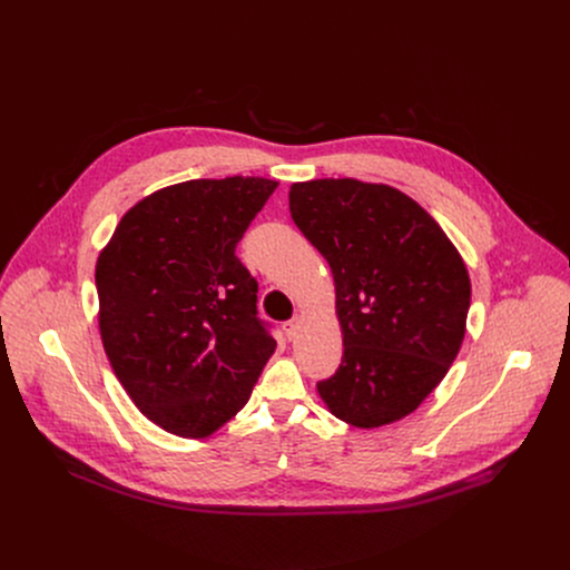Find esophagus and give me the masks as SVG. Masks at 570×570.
I'll list each match as a JSON object with an SVG mask.
<instances>
[{
    "instance_id": "34e87169",
    "label": "esophagus",
    "mask_w": 570,
    "mask_h": 570,
    "mask_svg": "<svg viewBox=\"0 0 570 570\" xmlns=\"http://www.w3.org/2000/svg\"><path fill=\"white\" fill-rule=\"evenodd\" d=\"M282 330H284V334H286V338L288 341H293L295 336H297V332H299V317H293V320H286L284 324H282Z\"/></svg>"
}]
</instances>
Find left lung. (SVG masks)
Instances as JSON below:
<instances>
[{
    "instance_id": "8db88e82",
    "label": "left lung",
    "mask_w": 570,
    "mask_h": 570,
    "mask_svg": "<svg viewBox=\"0 0 570 570\" xmlns=\"http://www.w3.org/2000/svg\"><path fill=\"white\" fill-rule=\"evenodd\" d=\"M288 207L336 284L345 352L317 383L322 401L356 429L411 415L464 338L471 282L460 253L424 207L387 185L295 183Z\"/></svg>"
}]
</instances>
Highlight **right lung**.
Here are the masks:
<instances>
[{"instance_id": "right-lung-1", "label": "right lung", "mask_w": 570, "mask_h": 570, "mask_svg": "<svg viewBox=\"0 0 570 570\" xmlns=\"http://www.w3.org/2000/svg\"><path fill=\"white\" fill-rule=\"evenodd\" d=\"M277 189L268 178L189 180L141 198L97 259L108 361L153 424L203 440L229 422L277 343L236 257Z\"/></svg>"}]
</instances>
